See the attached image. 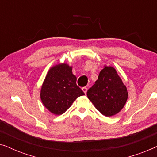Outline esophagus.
I'll use <instances>...</instances> for the list:
<instances>
[{
    "label": "esophagus",
    "instance_id": "obj_1",
    "mask_svg": "<svg viewBox=\"0 0 157 157\" xmlns=\"http://www.w3.org/2000/svg\"><path fill=\"white\" fill-rule=\"evenodd\" d=\"M82 91L84 92L85 93V94H86L87 93V88L86 87H82Z\"/></svg>",
    "mask_w": 157,
    "mask_h": 157
}]
</instances>
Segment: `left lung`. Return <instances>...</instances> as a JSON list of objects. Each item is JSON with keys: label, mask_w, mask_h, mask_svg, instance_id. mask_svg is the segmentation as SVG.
<instances>
[{"label": "left lung", "mask_w": 157, "mask_h": 157, "mask_svg": "<svg viewBox=\"0 0 157 157\" xmlns=\"http://www.w3.org/2000/svg\"><path fill=\"white\" fill-rule=\"evenodd\" d=\"M87 95L96 109L103 116L110 117L124 108L128 99V91L116 69L104 65Z\"/></svg>", "instance_id": "8db88e82"}]
</instances>
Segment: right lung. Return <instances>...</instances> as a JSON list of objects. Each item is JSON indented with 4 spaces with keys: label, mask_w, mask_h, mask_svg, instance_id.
Listing matches in <instances>:
<instances>
[{
    "label": "right lung",
    "mask_w": 157,
    "mask_h": 157,
    "mask_svg": "<svg viewBox=\"0 0 157 157\" xmlns=\"http://www.w3.org/2000/svg\"><path fill=\"white\" fill-rule=\"evenodd\" d=\"M76 81L72 66L65 62L52 66L41 85L40 98L44 106L54 115L63 114L77 98L85 95Z\"/></svg>",
    "instance_id": "right-lung-1"
}]
</instances>
